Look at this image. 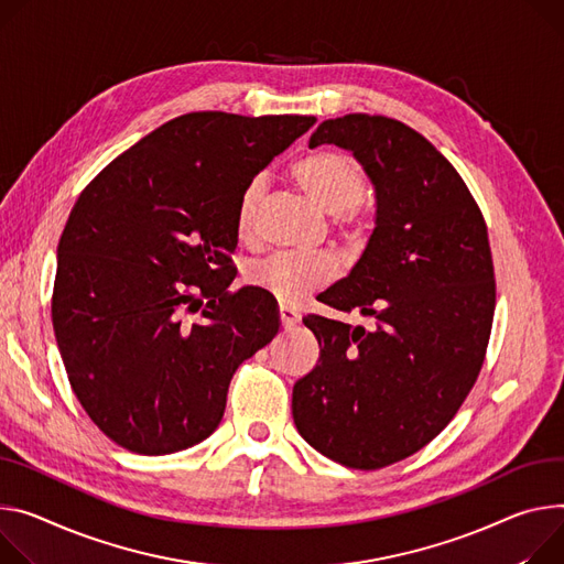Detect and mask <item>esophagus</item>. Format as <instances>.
<instances>
[{"mask_svg": "<svg viewBox=\"0 0 564 564\" xmlns=\"http://www.w3.org/2000/svg\"><path fill=\"white\" fill-rule=\"evenodd\" d=\"M279 322H281V326L288 330V328L296 326V324L301 322V317H299V313H296V311L285 308V305H281V308H279Z\"/></svg>", "mask_w": 564, "mask_h": 564, "instance_id": "34e87169", "label": "esophagus"}]
</instances>
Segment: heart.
<instances>
[{"mask_svg":"<svg viewBox=\"0 0 564 564\" xmlns=\"http://www.w3.org/2000/svg\"><path fill=\"white\" fill-rule=\"evenodd\" d=\"M292 175L319 207L335 216L344 227L355 225V207L365 195V175L357 164L337 150H317L301 158ZM265 180L253 177L236 209V231L240 240H251L256 231V214L265 195ZM337 274V265L330 256H305L294 251H276L268 259L249 265L247 281L279 301L281 305H296L311 292L328 285Z\"/></svg>","mask_w":564,"mask_h":564,"instance_id":"obj_1","label":"heart"}]
</instances>
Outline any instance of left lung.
I'll return each instance as SVG.
<instances>
[{
  "label": "left lung",
  "mask_w": 564,
  "mask_h": 564,
  "mask_svg": "<svg viewBox=\"0 0 564 564\" xmlns=\"http://www.w3.org/2000/svg\"><path fill=\"white\" fill-rule=\"evenodd\" d=\"M352 152L376 188V229L350 274L322 292L376 328L308 315L317 367L296 380L292 416L317 452L378 470L436 438L481 371L495 315L488 229L466 182L409 126L346 115L311 148Z\"/></svg>",
  "instance_id": "1"
}]
</instances>
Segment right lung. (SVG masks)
<instances>
[{"instance_id": "1", "label": "right lung", "mask_w": 564, "mask_h": 564, "mask_svg": "<svg viewBox=\"0 0 564 564\" xmlns=\"http://www.w3.org/2000/svg\"><path fill=\"white\" fill-rule=\"evenodd\" d=\"M315 117L182 115L80 193L51 299L69 384L121 447L160 456L223 421L236 369L279 333L274 301L234 281L245 186Z\"/></svg>"}]
</instances>
